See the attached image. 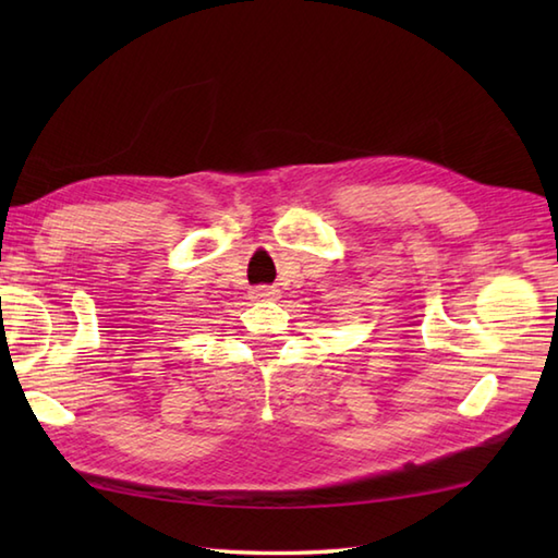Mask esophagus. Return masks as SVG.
Returning a JSON list of instances; mask_svg holds the SVG:
<instances>
[{"label": "esophagus", "mask_w": 558, "mask_h": 558, "mask_svg": "<svg viewBox=\"0 0 558 558\" xmlns=\"http://www.w3.org/2000/svg\"><path fill=\"white\" fill-rule=\"evenodd\" d=\"M278 292L276 288H268V286H258V288H252V300L254 302H268V300H278Z\"/></svg>", "instance_id": "34e87169"}]
</instances>
